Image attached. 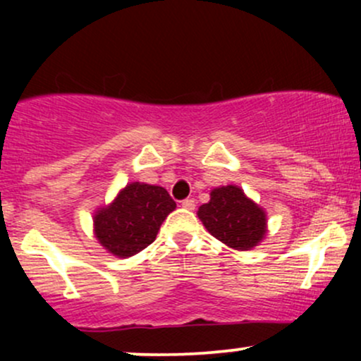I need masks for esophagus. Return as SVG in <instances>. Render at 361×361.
<instances>
[{"label": "esophagus", "mask_w": 361, "mask_h": 361, "mask_svg": "<svg viewBox=\"0 0 361 361\" xmlns=\"http://www.w3.org/2000/svg\"><path fill=\"white\" fill-rule=\"evenodd\" d=\"M195 205H197V202H195L193 198H186V200L181 202V207H183V209H188V210H193Z\"/></svg>", "instance_id": "esophagus-1"}]
</instances>
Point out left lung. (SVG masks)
<instances>
[{"mask_svg":"<svg viewBox=\"0 0 361 361\" xmlns=\"http://www.w3.org/2000/svg\"><path fill=\"white\" fill-rule=\"evenodd\" d=\"M197 214L205 229L233 250H252L267 234V214L239 186L214 188Z\"/></svg>","mask_w":361,"mask_h":361,"instance_id":"8db88e82","label":"left lung"}]
</instances>
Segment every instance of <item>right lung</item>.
<instances>
[{"label":"right lung","mask_w":361,"mask_h":361,"mask_svg":"<svg viewBox=\"0 0 361 361\" xmlns=\"http://www.w3.org/2000/svg\"><path fill=\"white\" fill-rule=\"evenodd\" d=\"M176 209L163 186L128 183L93 217L98 243L117 258H130L154 243L161 224Z\"/></svg>","instance_id":"obj_1"}]
</instances>
